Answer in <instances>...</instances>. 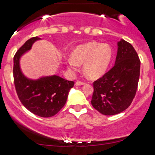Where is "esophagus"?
<instances>
[{
    "label": "esophagus",
    "mask_w": 155,
    "mask_h": 155,
    "mask_svg": "<svg viewBox=\"0 0 155 155\" xmlns=\"http://www.w3.org/2000/svg\"><path fill=\"white\" fill-rule=\"evenodd\" d=\"M85 84V82H81V81H77V82H76V85H77V86H79V85H82Z\"/></svg>",
    "instance_id": "34e87169"
}]
</instances>
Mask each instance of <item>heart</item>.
Returning <instances> with one entry per match:
<instances>
[{
    "label": "heart",
    "mask_w": 155,
    "mask_h": 155,
    "mask_svg": "<svg viewBox=\"0 0 155 155\" xmlns=\"http://www.w3.org/2000/svg\"><path fill=\"white\" fill-rule=\"evenodd\" d=\"M72 56L67 59L70 70H77L80 64H84L85 74L90 79H97L106 73L113 52L109 45L88 42L77 46Z\"/></svg>",
    "instance_id": "obj_1"
}]
</instances>
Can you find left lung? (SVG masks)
Segmentation results:
<instances>
[{
	"label": "left lung",
	"instance_id": "obj_1",
	"mask_svg": "<svg viewBox=\"0 0 155 155\" xmlns=\"http://www.w3.org/2000/svg\"><path fill=\"white\" fill-rule=\"evenodd\" d=\"M114 67L93 82L91 103L104 115L120 114L130 107L136 95L140 75V60L131 44L121 39Z\"/></svg>",
	"mask_w": 155,
	"mask_h": 155
}]
</instances>
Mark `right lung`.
I'll list each match as a JSON object with an SVG mask.
<instances>
[{"label": "right lung", "instance_id": "obj_1", "mask_svg": "<svg viewBox=\"0 0 155 155\" xmlns=\"http://www.w3.org/2000/svg\"><path fill=\"white\" fill-rule=\"evenodd\" d=\"M41 38L33 37L25 42L13 58V79L16 94L26 109L41 117H51L65 105L69 91L74 82L61 76H43L38 79L25 77L19 66V60L32 45Z\"/></svg>", "mask_w": 155, "mask_h": 155}]
</instances>
